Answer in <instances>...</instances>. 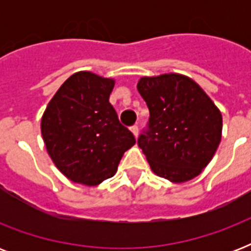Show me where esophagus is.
<instances>
[{"instance_id":"1","label":"esophagus","mask_w":251,"mask_h":251,"mask_svg":"<svg viewBox=\"0 0 251 251\" xmlns=\"http://www.w3.org/2000/svg\"><path fill=\"white\" fill-rule=\"evenodd\" d=\"M130 130H131V133L134 134V137L137 138L138 137V131H139V130H138V126L137 125L131 126V127H130Z\"/></svg>"}]
</instances>
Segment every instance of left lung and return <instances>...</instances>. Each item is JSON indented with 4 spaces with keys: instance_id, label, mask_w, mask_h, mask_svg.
<instances>
[{
    "instance_id": "left-lung-1",
    "label": "left lung",
    "mask_w": 251,
    "mask_h": 251,
    "mask_svg": "<svg viewBox=\"0 0 251 251\" xmlns=\"http://www.w3.org/2000/svg\"><path fill=\"white\" fill-rule=\"evenodd\" d=\"M150 110L138 146L155 175L171 182L199 176L222 141L223 117L198 83L182 74L142 76L137 84Z\"/></svg>"
}]
</instances>
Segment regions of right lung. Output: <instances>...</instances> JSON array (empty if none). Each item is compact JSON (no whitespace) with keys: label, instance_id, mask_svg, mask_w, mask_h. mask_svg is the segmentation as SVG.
I'll use <instances>...</instances> for the list:
<instances>
[{"label":"right lung","instance_id":"obj_1","mask_svg":"<svg viewBox=\"0 0 251 251\" xmlns=\"http://www.w3.org/2000/svg\"><path fill=\"white\" fill-rule=\"evenodd\" d=\"M114 79L78 72L65 80L41 117V135L58 171L70 181L96 186L116 175L135 145L109 102Z\"/></svg>","mask_w":251,"mask_h":251}]
</instances>
